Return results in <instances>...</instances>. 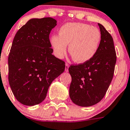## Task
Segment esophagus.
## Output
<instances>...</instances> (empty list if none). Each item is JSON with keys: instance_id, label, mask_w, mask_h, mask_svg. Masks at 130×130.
<instances>
[{"instance_id": "obj_1", "label": "esophagus", "mask_w": 130, "mask_h": 130, "mask_svg": "<svg viewBox=\"0 0 130 130\" xmlns=\"http://www.w3.org/2000/svg\"><path fill=\"white\" fill-rule=\"evenodd\" d=\"M69 64H67V63L65 64V72L69 71Z\"/></svg>"}]
</instances>
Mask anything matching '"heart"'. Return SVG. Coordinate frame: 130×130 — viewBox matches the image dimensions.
Returning <instances> with one entry per match:
<instances>
[{
    "label": "heart",
    "mask_w": 130,
    "mask_h": 130,
    "mask_svg": "<svg viewBox=\"0 0 130 130\" xmlns=\"http://www.w3.org/2000/svg\"><path fill=\"white\" fill-rule=\"evenodd\" d=\"M101 42V33L96 27L82 23H67L60 27L58 36L51 38V44L56 57L62 58L67 44L74 61L83 63L93 58Z\"/></svg>",
    "instance_id": "1"
}]
</instances>
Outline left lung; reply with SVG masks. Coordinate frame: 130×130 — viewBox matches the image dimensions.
<instances>
[{
  "mask_svg": "<svg viewBox=\"0 0 130 130\" xmlns=\"http://www.w3.org/2000/svg\"><path fill=\"white\" fill-rule=\"evenodd\" d=\"M98 25L101 42L96 54L89 61L69 68L72 77L69 95L79 106H92L101 101L114 75L116 53L113 39L102 25Z\"/></svg>",
  "mask_w": 130,
  "mask_h": 130,
  "instance_id": "obj_1",
  "label": "left lung"
}]
</instances>
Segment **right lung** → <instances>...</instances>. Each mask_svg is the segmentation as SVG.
Wrapping results in <instances>:
<instances>
[{
	"instance_id": "1",
	"label": "right lung",
	"mask_w": 130,
	"mask_h": 130,
	"mask_svg": "<svg viewBox=\"0 0 130 130\" xmlns=\"http://www.w3.org/2000/svg\"><path fill=\"white\" fill-rule=\"evenodd\" d=\"M52 18H33L14 37L8 57L9 83L21 104L42 102L51 83L65 70V62L52 55L50 34L56 25Z\"/></svg>"
}]
</instances>
